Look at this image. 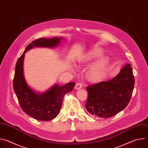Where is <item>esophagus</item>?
I'll return each instance as SVG.
<instances>
[{"mask_svg": "<svg viewBox=\"0 0 148 148\" xmlns=\"http://www.w3.org/2000/svg\"><path fill=\"white\" fill-rule=\"evenodd\" d=\"M82 87V84L81 82H78L75 87V89H80Z\"/></svg>", "mask_w": 148, "mask_h": 148, "instance_id": "obj_1", "label": "esophagus"}]
</instances>
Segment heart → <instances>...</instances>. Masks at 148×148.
Instances as JSON below:
<instances>
[{"mask_svg":"<svg viewBox=\"0 0 148 148\" xmlns=\"http://www.w3.org/2000/svg\"><path fill=\"white\" fill-rule=\"evenodd\" d=\"M102 52L97 49H93L89 51L81 59L82 62H91L100 57ZM108 65V61L106 58H103L96 62L91 67L88 73V77L90 81L97 82L101 80L104 76Z\"/></svg>","mask_w":148,"mask_h":148,"instance_id":"b5f03b06","label":"heart"}]
</instances>
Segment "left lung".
Returning a JSON list of instances; mask_svg holds the SVG:
<instances>
[{"label":"left lung","instance_id":"1","mask_svg":"<svg viewBox=\"0 0 148 148\" xmlns=\"http://www.w3.org/2000/svg\"><path fill=\"white\" fill-rule=\"evenodd\" d=\"M134 85L132 69L127 64L113 79L86 87L88 98L85 107L95 117L108 118L114 116L128 105Z\"/></svg>","mask_w":148,"mask_h":148}]
</instances>
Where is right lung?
<instances>
[{"mask_svg": "<svg viewBox=\"0 0 148 148\" xmlns=\"http://www.w3.org/2000/svg\"><path fill=\"white\" fill-rule=\"evenodd\" d=\"M61 38L50 39L40 38L33 41L26 48L17 61L13 86L14 92L23 111L31 117L40 121H47L56 118L60 112L63 98L71 91L75 82H69L64 86L56 84L43 94H36L28 86L23 75V60L25 53L34 47H53L58 45Z\"/></svg>", "mask_w": 148, "mask_h": 148, "instance_id": "right-lung-1", "label": "right lung"}]
</instances>
